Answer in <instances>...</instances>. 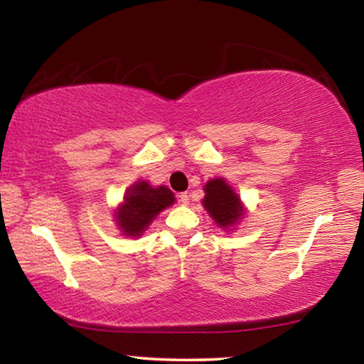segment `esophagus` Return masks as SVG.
<instances>
[{
  "mask_svg": "<svg viewBox=\"0 0 364 364\" xmlns=\"http://www.w3.org/2000/svg\"><path fill=\"white\" fill-rule=\"evenodd\" d=\"M178 197H180V202H181V204H188V202H189V196H188V193H180V196H178Z\"/></svg>",
  "mask_w": 364,
  "mask_h": 364,
  "instance_id": "obj_1",
  "label": "esophagus"
}]
</instances>
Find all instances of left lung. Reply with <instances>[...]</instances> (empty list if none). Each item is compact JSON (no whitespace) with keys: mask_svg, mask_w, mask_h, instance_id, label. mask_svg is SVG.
Wrapping results in <instances>:
<instances>
[{"mask_svg":"<svg viewBox=\"0 0 364 364\" xmlns=\"http://www.w3.org/2000/svg\"><path fill=\"white\" fill-rule=\"evenodd\" d=\"M204 205L221 228L232 226L242 215L237 194H234L232 188L228 186L223 178H215L205 184Z\"/></svg>","mask_w":364,"mask_h":364,"instance_id":"left-lung-1","label":"left lung"}]
</instances>
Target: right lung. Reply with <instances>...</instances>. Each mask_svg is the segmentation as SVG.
Listing matches in <instances>:
<instances>
[{"label":"right lung","instance_id":"right-lung-1","mask_svg":"<svg viewBox=\"0 0 364 364\" xmlns=\"http://www.w3.org/2000/svg\"><path fill=\"white\" fill-rule=\"evenodd\" d=\"M173 202L175 196L168 188H152L147 181H139L128 189L123 205L117 212V223L127 236H139L159 212Z\"/></svg>","mask_w":364,"mask_h":364}]
</instances>
